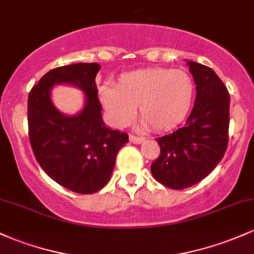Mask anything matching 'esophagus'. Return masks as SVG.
Listing matches in <instances>:
<instances>
[{
    "label": "esophagus",
    "instance_id": "obj_1",
    "mask_svg": "<svg viewBox=\"0 0 254 254\" xmlns=\"http://www.w3.org/2000/svg\"><path fill=\"white\" fill-rule=\"evenodd\" d=\"M129 140L131 143H142L146 138L142 137V136H133V135H130L129 136Z\"/></svg>",
    "mask_w": 254,
    "mask_h": 254
}]
</instances>
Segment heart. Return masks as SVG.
I'll return each instance as SVG.
<instances>
[{"label":"heart","mask_w":254,"mask_h":254,"mask_svg":"<svg viewBox=\"0 0 254 254\" xmlns=\"http://www.w3.org/2000/svg\"><path fill=\"white\" fill-rule=\"evenodd\" d=\"M194 82L183 69L144 68L123 73L114 88L102 85L99 100L114 127H127L138 106L143 124L168 131L181 124L191 107Z\"/></svg>","instance_id":"b5f03b06"}]
</instances>
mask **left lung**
<instances>
[{
	"mask_svg": "<svg viewBox=\"0 0 254 254\" xmlns=\"http://www.w3.org/2000/svg\"><path fill=\"white\" fill-rule=\"evenodd\" d=\"M196 86L186 125L157 138L160 154L150 166L153 177L171 189H185L207 176L228 146L230 96L212 68L187 61Z\"/></svg>",
	"mask_w": 254,
	"mask_h": 254,
	"instance_id": "left-lung-1",
	"label": "left lung"
}]
</instances>
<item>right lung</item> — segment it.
<instances>
[{
    "label": "right lung",
    "mask_w": 254,
    "mask_h": 254,
    "mask_svg": "<svg viewBox=\"0 0 254 254\" xmlns=\"http://www.w3.org/2000/svg\"><path fill=\"white\" fill-rule=\"evenodd\" d=\"M100 65L73 64L50 69L31 89L27 100L29 137L33 154L48 176L78 194L96 193L110 181L127 133L106 127L97 99ZM57 84L79 87L86 95L82 111L61 114L50 93Z\"/></svg>",
    "instance_id": "1"
}]
</instances>
